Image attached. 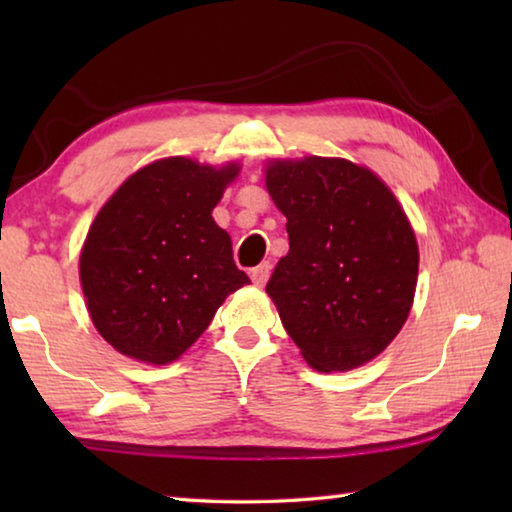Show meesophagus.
<instances>
[{"instance_id":"esophagus-1","label":"esophagus","mask_w":512,"mask_h":512,"mask_svg":"<svg viewBox=\"0 0 512 512\" xmlns=\"http://www.w3.org/2000/svg\"><path fill=\"white\" fill-rule=\"evenodd\" d=\"M268 275H271V264L262 262L259 266H255L253 271H250V280H253V284H257V287H264Z\"/></svg>"}]
</instances>
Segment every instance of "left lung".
<instances>
[{"label":"left lung","instance_id":"1","mask_svg":"<svg viewBox=\"0 0 512 512\" xmlns=\"http://www.w3.org/2000/svg\"><path fill=\"white\" fill-rule=\"evenodd\" d=\"M266 189L287 216L289 253L266 293L302 357L320 372L375 359L409 318L418 244L375 173L341 158L277 160Z\"/></svg>","mask_w":512,"mask_h":512}]
</instances>
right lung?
<instances>
[{"label":"right lung","instance_id":"right-lung-1","mask_svg":"<svg viewBox=\"0 0 512 512\" xmlns=\"http://www.w3.org/2000/svg\"><path fill=\"white\" fill-rule=\"evenodd\" d=\"M235 164L167 158L133 173L101 207L81 253L94 327L117 352L176 361L248 275L212 219Z\"/></svg>","mask_w":512,"mask_h":512}]
</instances>
